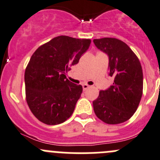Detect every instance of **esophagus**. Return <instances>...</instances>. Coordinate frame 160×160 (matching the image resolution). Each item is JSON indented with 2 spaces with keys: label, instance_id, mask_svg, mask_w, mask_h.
I'll list each match as a JSON object with an SVG mask.
<instances>
[{
  "label": "esophagus",
  "instance_id": "esophagus-1",
  "mask_svg": "<svg viewBox=\"0 0 160 160\" xmlns=\"http://www.w3.org/2000/svg\"><path fill=\"white\" fill-rule=\"evenodd\" d=\"M82 86H83V91H86L87 89H88V88H90L89 85L86 84V83H84V84H83V85H82Z\"/></svg>",
  "mask_w": 160,
  "mask_h": 160
}]
</instances>
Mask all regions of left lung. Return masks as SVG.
Instances as JSON below:
<instances>
[{"mask_svg": "<svg viewBox=\"0 0 160 160\" xmlns=\"http://www.w3.org/2000/svg\"><path fill=\"white\" fill-rule=\"evenodd\" d=\"M94 45L108 57V76L112 85L102 90L93 102L98 118L108 124L127 121L138 107L143 91V72L138 58L129 46L116 38L94 39Z\"/></svg>", "mask_w": 160, "mask_h": 160, "instance_id": "left-lung-1", "label": "left lung"}]
</instances>
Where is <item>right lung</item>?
<instances>
[{
	"label": "right lung",
	"instance_id": "1",
	"mask_svg": "<svg viewBox=\"0 0 160 160\" xmlns=\"http://www.w3.org/2000/svg\"><path fill=\"white\" fill-rule=\"evenodd\" d=\"M90 39L58 36L37 49L25 71L26 102L42 123L56 125L71 116L83 91L66 78L88 50Z\"/></svg>",
	"mask_w": 160,
	"mask_h": 160
}]
</instances>
